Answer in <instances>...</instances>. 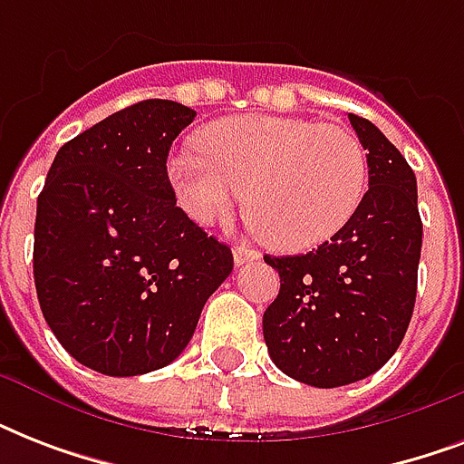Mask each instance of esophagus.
I'll return each mask as SVG.
<instances>
[{"label":"esophagus","instance_id":"obj_1","mask_svg":"<svg viewBox=\"0 0 464 464\" xmlns=\"http://www.w3.org/2000/svg\"><path fill=\"white\" fill-rule=\"evenodd\" d=\"M260 257H262L260 250H255V247L236 246V250H233V260H236V265H238V267H243V265H247V262L260 260Z\"/></svg>","mask_w":464,"mask_h":464}]
</instances>
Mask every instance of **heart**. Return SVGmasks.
<instances>
[{
    "label": "heart",
    "mask_w": 464,
    "mask_h": 464,
    "mask_svg": "<svg viewBox=\"0 0 464 464\" xmlns=\"http://www.w3.org/2000/svg\"><path fill=\"white\" fill-rule=\"evenodd\" d=\"M199 147L202 154L185 151L168 160L182 209L199 224H214L247 192L250 224L284 253L337 236L366 192V154L342 125L238 115L207 127Z\"/></svg>",
    "instance_id": "obj_1"
}]
</instances>
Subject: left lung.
<instances>
[{"mask_svg": "<svg viewBox=\"0 0 464 464\" xmlns=\"http://www.w3.org/2000/svg\"><path fill=\"white\" fill-rule=\"evenodd\" d=\"M368 189L352 221L313 253L272 257L282 289L262 315L269 356L294 381L339 388L385 366L410 327L421 257L417 178L366 118Z\"/></svg>", "mask_w": 464, "mask_h": 464, "instance_id": "obj_1", "label": "left lung"}]
</instances>
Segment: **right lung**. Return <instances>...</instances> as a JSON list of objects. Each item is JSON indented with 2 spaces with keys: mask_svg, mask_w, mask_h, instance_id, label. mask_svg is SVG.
<instances>
[{
  "mask_svg": "<svg viewBox=\"0 0 464 464\" xmlns=\"http://www.w3.org/2000/svg\"><path fill=\"white\" fill-rule=\"evenodd\" d=\"M141 101L57 151L38 197L33 276L60 344L103 375L168 366L231 275V247L175 204L168 151L195 120Z\"/></svg>",
  "mask_w": 464,
  "mask_h": 464,
  "instance_id": "1",
  "label": "right lung"
}]
</instances>
